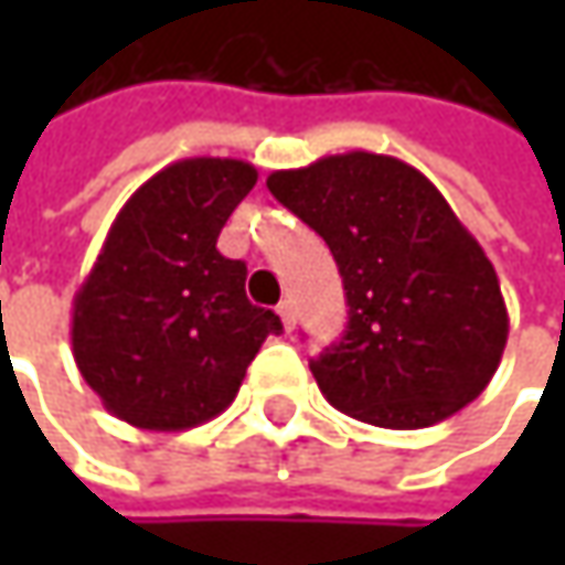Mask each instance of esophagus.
<instances>
[{"label":"esophagus","instance_id":"1","mask_svg":"<svg viewBox=\"0 0 565 565\" xmlns=\"http://www.w3.org/2000/svg\"><path fill=\"white\" fill-rule=\"evenodd\" d=\"M279 320H282V327H286V333H292L295 330V308L292 301H279Z\"/></svg>","mask_w":565,"mask_h":565}]
</instances>
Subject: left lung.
I'll list each match as a JSON object with an SVG mask.
<instances>
[{
  "mask_svg": "<svg viewBox=\"0 0 565 565\" xmlns=\"http://www.w3.org/2000/svg\"><path fill=\"white\" fill-rule=\"evenodd\" d=\"M267 188L330 245L345 286L349 330L311 361L333 408L418 430L484 393L510 337L507 301L484 248L427 175L349 150L276 169Z\"/></svg>",
  "mask_w": 565,
  "mask_h": 565,
  "instance_id": "obj_1",
  "label": "left lung"
}]
</instances>
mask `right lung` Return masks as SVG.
Returning a JSON list of instances; mask_svg holds the SVG:
<instances>
[{
	"label": "right lung",
	"mask_w": 565,
	"mask_h": 565,
	"mask_svg": "<svg viewBox=\"0 0 565 565\" xmlns=\"http://www.w3.org/2000/svg\"><path fill=\"white\" fill-rule=\"evenodd\" d=\"M257 182L245 160L191 157L119 210L72 305L81 377L121 422L188 430L226 412L279 317L250 305L248 267L216 238Z\"/></svg>",
	"instance_id": "1"
}]
</instances>
